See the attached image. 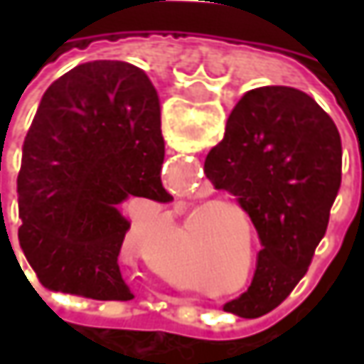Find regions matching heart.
<instances>
[{
	"mask_svg": "<svg viewBox=\"0 0 364 364\" xmlns=\"http://www.w3.org/2000/svg\"><path fill=\"white\" fill-rule=\"evenodd\" d=\"M231 208H237L239 213H243L237 204H227ZM225 208V204H217V206H210V208H203L200 210V223L208 225V243H210V251L215 255V261L223 267V272L227 275V284H237L239 279L241 286L237 287L235 291L245 294L249 291L253 284H255V277H257V251L251 253V237L245 229V223L241 218L237 217L235 213H225V215L213 214ZM186 223V220H184ZM182 231L184 225H182ZM252 255V261H248V255ZM250 269L247 270L246 267ZM149 267L156 272V275L164 279L168 286H172L174 289H194L196 282L192 279V275L182 269H172V267H164L158 265L156 261H149ZM245 277L243 278L242 275Z\"/></svg>",
	"mask_w": 364,
	"mask_h": 364,
	"instance_id": "b5f03b06",
	"label": "heart"
}]
</instances>
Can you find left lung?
I'll return each instance as SVG.
<instances>
[{
    "instance_id": "obj_1",
    "label": "left lung",
    "mask_w": 364,
    "mask_h": 364,
    "mask_svg": "<svg viewBox=\"0 0 364 364\" xmlns=\"http://www.w3.org/2000/svg\"><path fill=\"white\" fill-rule=\"evenodd\" d=\"M204 174L235 196L257 231L255 284L225 310L259 318L306 275L326 232L343 176L341 133L310 95L259 87L235 105Z\"/></svg>"
}]
</instances>
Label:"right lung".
Listing matches in <instances>:
<instances>
[{
    "instance_id": "right-lung-1",
    "label": "right lung",
    "mask_w": 364,
    "mask_h": 364,
    "mask_svg": "<svg viewBox=\"0 0 364 364\" xmlns=\"http://www.w3.org/2000/svg\"><path fill=\"white\" fill-rule=\"evenodd\" d=\"M160 99L129 63L78 64L44 92L21 149L18 239L40 284L132 300L119 272L127 198L166 204Z\"/></svg>"
}]
</instances>
